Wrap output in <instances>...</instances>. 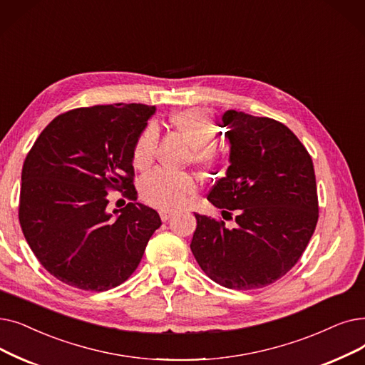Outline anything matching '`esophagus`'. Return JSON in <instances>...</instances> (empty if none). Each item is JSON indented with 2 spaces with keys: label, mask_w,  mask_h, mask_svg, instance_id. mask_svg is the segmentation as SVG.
<instances>
[{
  "label": "esophagus",
  "mask_w": 365,
  "mask_h": 365,
  "mask_svg": "<svg viewBox=\"0 0 365 365\" xmlns=\"http://www.w3.org/2000/svg\"><path fill=\"white\" fill-rule=\"evenodd\" d=\"M160 216H161V219H163L164 222H167V220L173 216V212H170V210H161V212H160Z\"/></svg>",
  "instance_id": "obj_1"
}]
</instances>
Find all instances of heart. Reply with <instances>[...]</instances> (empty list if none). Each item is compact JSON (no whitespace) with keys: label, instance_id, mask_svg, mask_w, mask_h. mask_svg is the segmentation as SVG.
I'll use <instances>...</instances> for the list:
<instances>
[{"label":"heart","instance_id":"b5f03b06","mask_svg":"<svg viewBox=\"0 0 365 365\" xmlns=\"http://www.w3.org/2000/svg\"><path fill=\"white\" fill-rule=\"evenodd\" d=\"M170 123L189 145L192 146V163L201 168H210L217 163L216 148L217 125L209 110L194 107L174 113ZM158 143V130L149 125L137 138L133 161L140 170L150 167ZM143 200L163 210H174L185 205L197 192V182L186 173H173L168 170H155L140 183Z\"/></svg>","mask_w":365,"mask_h":365}]
</instances>
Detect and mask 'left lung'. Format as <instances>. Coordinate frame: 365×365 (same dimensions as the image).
<instances>
[{"instance_id": "8db88e82", "label": "left lung", "mask_w": 365, "mask_h": 365, "mask_svg": "<svg viewBox=\"0 0 365 365\" xmlns=\"http://www.w3.org/2000/svg\"><path fill=\"white\" fill-rule=\"evenodd\" d=\"M222 128L230 167L207 200L235 213V227L195 213L191 250L201 270L230 289H257L283 277L318 224V194L306 148L283 123L227 110ZM231 215V213H228Z\"/></svg>"}]
</instances>
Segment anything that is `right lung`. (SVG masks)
I'll use <instances>...</instances> for the list:
<instances>
[{
    "label": "right lung",
    "instance_id": "add662e5",
    "mask_svg": "<svg viewBox=\"0 0 365 365\" xmlns=\"http://www.w3.org/2000/svg\"><path fill=\"white\" fill-rule=\"evenodd\" d=\"M146 104L74 108L36 140L22 168L19 222L40 264L70 287L107 291L138 267L161 217L137 202L133 153L155 115ZM110 188L132 202L106 210Z\"/></svg>",
    "mask_w": 365,
    "mask_h": 365
}]
</instances>
